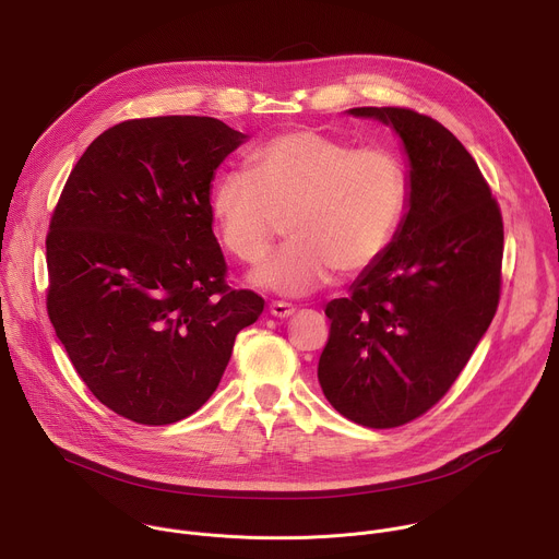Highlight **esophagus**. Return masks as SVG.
Wrapping results in <instances>:
<instances>
[{"label": "esophagus", "mask_w": 559, "mask_h": 559, "mask_svg": "<svg viewBox=\"0 0 559 559\" xmlns=\"http://www.w3.org/2000/svg\"><path fill=\"white\" fill-rule=\"evenodd\" d=\"M270 313H272L274 318H289V316L296 313V309H294L289 302L278 300V302H272V305H270Z\"/></svg>", "instance_id": "esophagus-1"}]
</instances>
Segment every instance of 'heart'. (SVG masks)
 <instances>
[{
    "label": "heart",
    "instance_id": "heart-1",
    "mask_svg": "<svg viewBox=\"0 0 559 559\" xmlns=\"http://www.w3.org/2000/svg\"><path fill=\"white\" fill-rule=\"evenodd\" d=\"M248 175L216 181L210 214L221 246L241 263L265 259L287 223L292 246L265 261L252 283L278 296H305L369 272L389 250L409 203L403 158L382 145L300 128L248 158Z\"/></svg>",
    "mask_w": 559,
    "mask_h": 559
}]
</instances>
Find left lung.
Here are the masks:
<instances>
[{
    "instance_id": "left-lung-1",
    "label": "left lung",
    "mask_w": 559,
    "mask_h": 559,
    "mask_svg": "<svg viewBox=\"0 0 559 559\" xmlns=\"http://www.w3.org/2000/svg\"><path fill=\"white\" fill-rule=\"evenodd\" d=\"M403 141L409 203L384 257L328 302L318 382L332 407L371 427L431 409L487 334L500 300L502 214L466 147L407 108H352Z\"/></svg>"
}]
</instances>
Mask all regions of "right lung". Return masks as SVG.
<instances>
[{"label":"right lung","mask_w":559,"mask_h":559,"mask_svg":"<svg viewBox=\"0 0 559 559\" xmlns=\"http://www.w3.org/2000/svg\"><path fill=\"white\" fill-rule=\"evenodd\" d=\"M248 139L212 117H150L99 134L46 238L48 316L99 403L139 425L205 405L265 300L229 289L212 231L216 168Z\"/></svg>","instance_id":"add662e5"}]
</instances>
